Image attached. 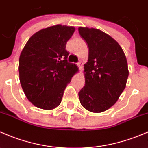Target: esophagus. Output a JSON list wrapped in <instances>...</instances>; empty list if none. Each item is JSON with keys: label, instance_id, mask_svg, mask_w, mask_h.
<instances>
[{"label": "esophagus", "instance_id": "34e87169", "mask_svg": "<svg viewBox=\"0 0 148 148\" xmlns=\"http://www.w3.org/2000/svg\"><path fill=\"white\" fill-rule=\"evenodd\" d=\"M82 65H83L82 62H79V63H77V66H78L80 70H82V68H83Z\"/></svg>", "mask_w": 148, "mask_h": 148}]
</instances>
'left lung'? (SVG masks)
Listing matches in <instances>:
<instances>
[{"label": "left lung", "mask_w": 148, "mask_h": 148, "mask_svg": "<svg viewBox=\"0 0 148 148\" xmlns=\"http://www.w3.org/2000/svg\"><path fill=\"white\" fill-rule=\"evenodd\" d=\"M79 33L89 47L84 65L85 85L79 92L86 110L99 113L114 105L126 86L129 71L120 44L101 30L79 27Z\"/></svg>", "instance_id": "8db88e82"}]
</instances>
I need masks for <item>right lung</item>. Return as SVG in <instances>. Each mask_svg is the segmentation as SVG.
Wrapping results in <instances>:
<instances>
[{
  "instance_id": "1",
  "label": "right lung",
  "mask_w": 148,
  "mask_h": 148,
  "mask_svg": "<svg viewBox=\"0 0 148 148\" xmlns=\"http://www.w3.org/2000/svg\"><path fill=\"white\" fill-rule=\"evenodd\" d=\"M75 31L60 24L37 31L28 39L19 58V79L27 99L43 110L56 108L67 84L78 71L67 62L66 45Z\"/></svg>"
}]
</instances>
